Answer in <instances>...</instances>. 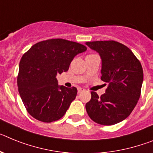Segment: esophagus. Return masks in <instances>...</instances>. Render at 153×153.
Here are the masks:
<instances>
[{
  "instance_id": "obj_1",
  "label": "esophagus",
  "mask_w": 153,
  "mask_h": 153,
  "mask_svg": "<svg viewBox=\"0 0 153 153\" xmlns=\"http://www.w3.org/2000/svg\"><path fill=\"white\" fill-rule=\"evenodd\" d=\"M84 91V89H83V88H78V93H81L82 91Z\"/></svg>"
}]
</instances>
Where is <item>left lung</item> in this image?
<instances>
[{"mask_svg":"<svg viewBox=\"0 0 153 153\" xmlns=\"http://www.w3.org/2000/svg\"><path fill=\"white\" fill-rule=\"evenodd\" d=\"M102 59V79L108 83L101 97L91 91L85 105L88 116L95 123L111 126L131 114L137 104L143 82V67L132 51L115 41L86 42Z\"/></svg>","mask_w":153,"mask_h":153,"instance_id":"left-lung-1","label":"left lung"}]
</instances>
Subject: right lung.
Listing matches in <instances>:
<instances>
[{"label":"right lung","mask_w":153,"mask_h":153,"mask_svg":"<svg viewBox=\"0 0 153 153\" xmlns=\"http://www.w3.org/2000/svg\"><path fill=\"white\" fill-rule=\"evenodd\" d=\"M85 46L68 40L50 39L33 45L19 64L18 91L27 112L44 123L64 116L77 95L75 87L58 85V74L68 70Z\"/></svg>","instance_id":"right-lung-1"}]
</instances>
